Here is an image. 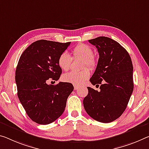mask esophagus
Here are the masks:
<instances>
[{
  "label": "esophagus",
  "mask_w": 149,
  "mask_h": 149,
  "mask_svg": "<svg viewBox=\"0 0 149 149\" xmlns=\"http://www.w3.org/2000/svg\"><path fill=\"white\" fill-rule=\"evenodd\" d=\"M78 88H79L78 86H74V90H77V89H78Z\"/></svg>",
  "instance_id": "34e87169"
}]
</instances>
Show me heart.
I'll use <instances>...</instances> for the list:
<instances>
[{
	"label": "heart",
	"instance_id": "1",
	"mask_svg": "<svg viewBox=\"0 0 149 149\" xmlns=\"http://www.w3.org/2000/svg\"><path fill=\"white\" fill-rule=\"evenodd\" d=\"M72 54L74 58L79 57L83 58L81 66L83 68H89V69L93 70L97 65V60L93 55V50L90 46L85 44H77L73 49ZM72 57L66 52H63L60 54L58 59V63L61 69L67 71L70 69ZM89 70L85 68L79 72H70L66 73L63 75V80L65 82L72 84L75 86H81L86 82L89 78Z\"/></svg>",
	"mask_w": 149,
	"mask_h": 149
}]
</instances>
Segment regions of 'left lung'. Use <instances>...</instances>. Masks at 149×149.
<instances>
[{
    "label": "left lung",
    "instance_id": "left-lung-1",
    "mask_svg": "<svg viewBox=\"0 0 149 149\" xmlns=\"http://www.w3.org/2000/svg\"><path fill=\"white\" fill-rule=\"evenodd\" d=\"M89 42L95 46L100 55L89 81L101 86L100 91L87 87L84 106L91 118L107 123L121 116L128 104L134 87L133 63L126 49L110 38L100 36Z\"/></svg>",
    "mask_w": 149,
    "mask_h": 149
}]
</instances>
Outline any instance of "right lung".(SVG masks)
<instances>
[{"instance_id":"1","label":"right lung","mask_w":149,"mask_h":149,"mask_svg":"<svg viewBox=\"0 0 149 149\" xmlns=\"http://www.w3.org/2000/svg\"><path fill=\"white\" fill-rule=\"evenodd\" d=\"M70 43L37 40L23 52L18 61L15 72L18 99L28 117L38 124L48 125L60 117L74 90L67 82L47 84L49 78H60L62 69L58 59Z\"/></svg>"}]
</instances>
